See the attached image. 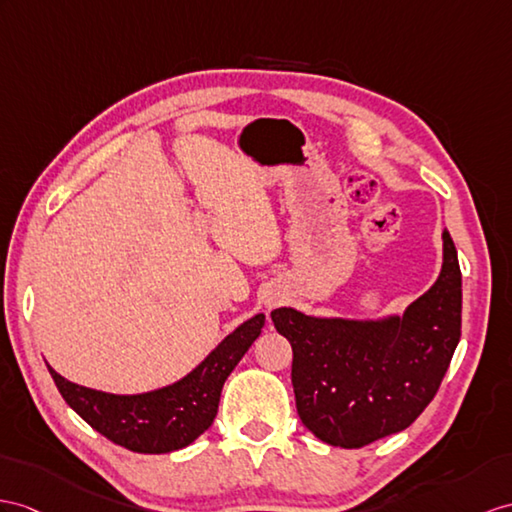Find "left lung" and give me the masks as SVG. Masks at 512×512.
I'll return each mask as SVG.
<instances>
[{"label": "left lung", "instance_id": "8db88e82", "mask_svg": "<svg viewBox=\"0 0 512 512\" xmlns=\"http://www.w3.org/2000/svg\"><path fill=\"white\" fill-rule=\"evenodd\" d=\"M460 265L443 232V269L402 319H315L293 308L271 313L293 347L297 415L317 439L358 450L413 423L439 391L460 341Z\"/></svg>", "mask_w": 512, "mask_h": 512}]
</instances>
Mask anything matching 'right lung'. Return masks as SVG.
<instances>
[{
  "mask_svg": "<svg viewBox=\"0 0 512 512\" xmlns=\"http://www.w3.org/2000/svg\"><path fill=\"white\" fill-rule=\"evenodd\" d=\"M256 315L223 339L184 380L143 395H110L73 384L47 367L65 402L108 441L139 454H167L193 443L217 417L223 382L258 339Z\"/></svg>",
  "mask_w": 512,
  "mask_h": 512,
  "instance_id": "add662e5",
  "label": "right lung"
}]
</instances>
